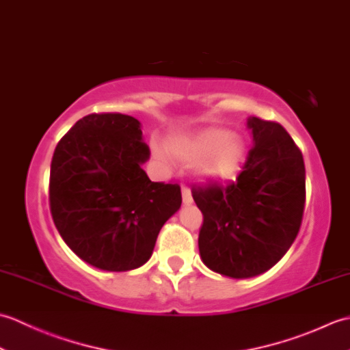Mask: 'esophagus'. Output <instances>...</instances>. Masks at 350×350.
Segmentation results:
<instances>
[{
	"mask_svg": "<svg viewBox=\"0 0 350 350\" xmlns=\"http://www.w3.org/2000/svg\"><path fill=\"white\" fill-rule=\"evenodd\" d=\"M182 196H183V204H192V202H194V200H192V194H191V191H189V188H187V187H182Z\"/></svg>",
	"mask_w": 350,
	"mask_h": 350,
	"instance_id": "obj_1",
	"label": "esophagus"
}]
</instances>
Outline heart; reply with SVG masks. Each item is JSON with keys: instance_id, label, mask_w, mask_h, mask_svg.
I'll list each match as a JSON object with an SVG mask.
<instances>
[{"instance_id": "b5f03b06", "label": "heart", "mask_w": 350, "mask_h": 350, "mask_svg": "<svg viewBox=\"0 0 350 350\" xmlns=\"http://www.w3.org/2000/svg\"><path fill=\"white\" fill-rule=\"evenodd\" d=\"M170 153L183 162L202 161V174L206 180L224 183L239 174L245 161V143L241 135L224 128H206L185 137L168 141ZM156 158L168 162V154L154 147Z\"/></svg>"}]
</instances>
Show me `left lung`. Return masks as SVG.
<instances>
[{
	"label": "left lung",
	"mask_w": 350,
	"mask_h": 350,
	"mask_svg": "<svg viewBox=\"0 0 350 350\" xmlns=\"http://www.w3.org/2000/svg\"><path fill=\"white\" fill-rule=\"evenodd\" d=\"M254 147L236 182L192 188L203 213L198 250L211 271L252 278L269 271L298 236L306 203L302 153L281 124L250 117Z\"/></svg>",
	"instance_id": "left-lung-1"
}]
</instances>
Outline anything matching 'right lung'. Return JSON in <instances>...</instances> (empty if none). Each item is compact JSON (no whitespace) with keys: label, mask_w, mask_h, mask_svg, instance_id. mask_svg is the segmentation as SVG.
<instances>
[{"label":"right lung","mask_w":350,"mask_h":350,"mask_svg":"<svg viewBox=\"0 0 350 350\" xmlns=\"http://www.w3.org/2000/svg\"><path fill=\"white\" fill-rule=\"evenodd\" d=\"M141 123L124 114H90L57 144L49 203L66 245L98 269L132 271L152 257L162 226L180 209L177 183L152 182Z\"/></svg>","instance_id":"1"}]
</instances>
